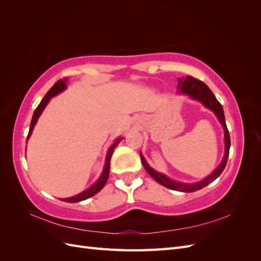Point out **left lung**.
<instances>
[{"instance_id":"obj_1","label":"left lung","mask_w":261,"mask_h":261,"mask_svg":"<svg viewBox=\"0 0 261 261\" xmlns=\"http://www.w3.org/2000/svg\"><path fill=\"white\" fill-rule=\"evenodd\" d=\"M177 92L179 93H184L189 96V98H192L194 100H197L201 102V103L210 109L211 111L216 114L218 117L219 122L221 125L223 126L224 129V144H225V150H224V156L222 161H221L219 167L213 171L209 176H207L204 179L197 181V183H180V181L173 180L169 178L168 176H165L164 174H161V173L154 171L150 165L147 163L145 160L144 155L140 153V159L141 163H143L144 168L146 171L149 173L151 177H153L158 183L168 187L170 189H173V191H177V192H184V193H193L196 191H199V189L203 188L204 186H207L210 184L211 181L215 180L220 176L221 173L223 172L226 162H227V158H228V152H230V147H231V139H230V134H228L226 124H225V117H224V111L223 108L221 106L220 102L217 100L216 96L213 94V92L209 89V87L202 83L201 81L196 80V78L192 76H186V77H181L178 78V85H177Z\"/></svg>"}]
</instances>
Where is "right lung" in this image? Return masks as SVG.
Returning a JSON list of instances; mask_svg holds the SVG:
<instances>
[{
	"label": "right lung",
	"instance_id": "obj_1",
	"mask_svg": "<svg viewBox=\"0 0 261 261\" xmlns=\"http://www.w3.org/2000/svg\"><path fill=\"white\" fill-rule=\"evenodd\" d=\"M66 82H67V78H63V80H60V81H58L57 83H55L53 85L52 88L48 92H46L44 98L41 100L40 105L37 107V109L35 110V112H34L33 118H31V123H30V127H29V133H28V136H27V140L30 137L31 133H33V129L35 127V125H36V123L38 121L39 116L41 115L44 108L46 107V105L49 103V101L51 100V98H53L54 96H57V94H59L60 92L64 91L66 89V87H67ZM121 140H122V138H117L113 143V145L109 148L108 153H107V158H106V163H105L103 171H102V174L98 178V180L96 181V183L92 184L88 189H86L85 192H83L81 194H78V195L73 196V197H69V198H63L62 199L63 201H65V202H78V201H82V200H85V199H88V198H90V197H92V196L96 195L97 193H99L101 189L105 187L107 180H108V177H109V173H110V161H111V156H112V154L114 152L115 147L118 144H120Z\"/></svg>",
	"mask_w": 261,
	"mask_h": 261
}]
</instances>
